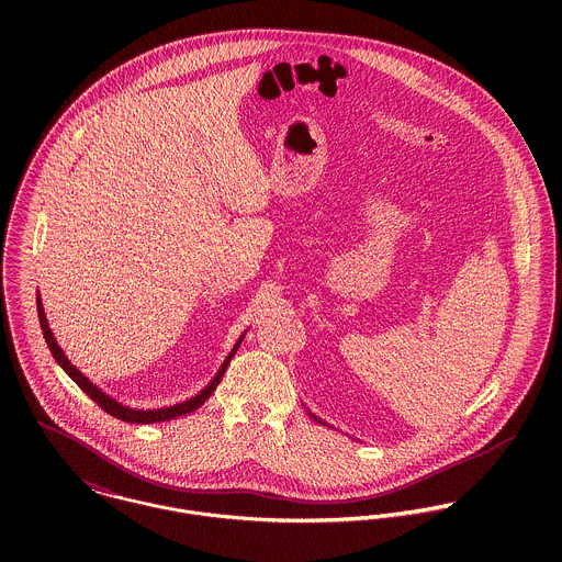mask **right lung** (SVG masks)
Returning a JSON list of instances; mask_svg holds the SVG:
<instances>
[{
	"label": "right lung",
	"instance_id": "right-lung-1",
	"mask_svg": "<svg viewBox=\"0 0 562 562\" xmlns=\"http://www.w3.org/2000/svg\"><path fill=\"white\" fill-rule=\"evenodd\" d=\"M36 305H38V321H41V328H43V335H45V341H47V346H49V350H52V355H54V359L58 361V366L80 385L81 392H86V396H90V401L97 402L105 413H110L112 417H116V419H123V422H132V424H154V422H166V419H172V417H179V415H186V413H192L194 408H199L203 402L207 401L212 394H214V390L218 387V383H221V379H223V374H225V370H227V366H229V361H232V357L236 355V350H238V346H240V341L236 344V348L232 350V355L227 357V361L223 363V368L218 370V374L214 376V381L201 392V394H196L194 398H190V401L181 402V404H175V406H166V408H156V411H136V408H127V406H123V404H119L116 401H112V398H108L101 390H97V385H92L83 374H81L80 370L76 368V366H71V361L65 357V352H63V348L56 344V337L52 335V328H49V324H47V318H45V312H43V307H41V299H36Z\"/></svg>",
	"mask_w": 562,
	"mask_h": 562
}]
</instances>
